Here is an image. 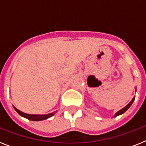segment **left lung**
<instances>
[{
    "label": "left lung",
    "instance_id": "left-lung-1",
    "mask_svg": "<svg viewBox=\"0 0 146 146\" xmlns=\"http://www.w3.org/2000/svg\"><path fill=\"white\" fill-rule=\"evenodd\" d=\"M135 97H134L133 99H132V100H131V101L129 103V104H127V105H126V107H125V108H123V109L120 110L119 111H118V112H117V113H115V117H116V116H118V115H119L123 114V113H125V112H126V110H128L129 108H130V106H131V104H132V103H133V102H134V100H135Z\"/></svg>",
    "mask_w": 146,
    "mask_h": 146
}]
</instances>
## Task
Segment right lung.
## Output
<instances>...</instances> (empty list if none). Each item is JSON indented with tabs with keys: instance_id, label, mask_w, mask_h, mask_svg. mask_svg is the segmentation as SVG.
Returning <instances> with one entry per match:
<instances>
[{
	"instance_id": "obj_1",
	"label": "right lung",
	"mask_w": 146,
	"mask_h": 146,
	"mask_svg": "<svg viewBox=\"0 0 146 146\" xmlns=\"http://www.w3.org/2000/svg\"><path fill=\"white\" fill-rule=\"evenodd\" d=\"M15 110L17 112V113L19 115H20L21 116L24 117V118H28V120H31V121H42V120L47 119V118H50L51 116H52L54 114H55L56 112H53L52 113H50V114L47 115H31V114H27V113H23V112L20 111L18 109H17L15 107H14Z\"/></svg>"
}]
</instances>
